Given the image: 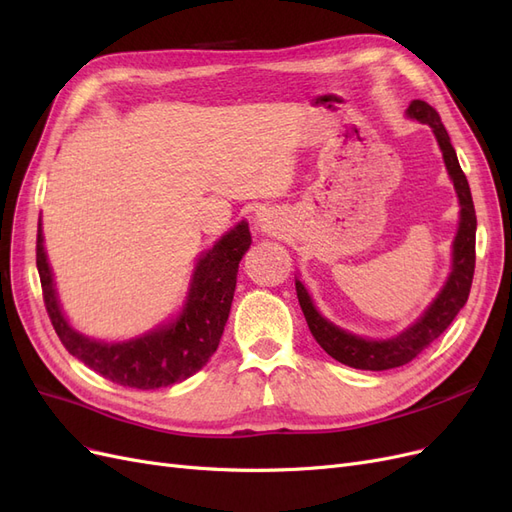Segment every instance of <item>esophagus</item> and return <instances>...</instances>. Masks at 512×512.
<instances>
[{"instance_id":"esophagus-1","label":"esophagus","mask_w":512,"mask_h":512,"mask_svg":"<svg viewBox=\"0 0 512 512\" xmlns=\"http://www.w3.org/2000/svg\"><path fill=\"white\" fill-rule=\"evenodd\" d=\"M256 222H258V224H262V228H265V218H262V215H260V213L256 215Z\"/></svg>"}]
</instances>
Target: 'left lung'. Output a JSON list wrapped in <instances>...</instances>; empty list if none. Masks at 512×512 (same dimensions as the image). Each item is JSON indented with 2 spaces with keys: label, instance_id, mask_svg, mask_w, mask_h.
<instances>
[{
  "label": "left lung",
  "instance_id": "1",
  "mask_svg": "<svg viewBox=\"0 0 512 512\" xmlns=\"http://www.w3.org/2000/svg\"><path fill=\"white\" fill-rule=\"evenodd\" d=\"M406 117L418 123H427L433 136H436L438 147L442 151V160L446 166V173L451 177L453 188L459 200V222L457 232L451 247V271L440 292L433 297V301L425 307V312L418 316L408 327L391 337H363L352 331L337 327L335 322L324 318L307 292L305 284L297 280V297L303 309V316L307 320V327L312 331L314 339L320 348L333 356L335 361L344 363L354 369H369V371H384L410 363L414 356L425 350L433 339L440 337L448 324L459 314V309L466 305L468 294L472 288L474 277V245H476V213L470 194V185L466 175L459 166L457 153L451 145V136H448L444 123L436 108L429 106L423 100H412L406 108Z\"/></svg>",
  "mask_w": 512,
  "mask_h": 512
}]
</instances>
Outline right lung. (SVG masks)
<instances>
[{
	"label": "right lung",
	"instance_id": "obj_1",
	"mask_svg": "<svg viewBox=\"0 0 512 512\" xmlns=\"http://www.w3.org/2000/svg\"><path fill=\"white\" fill-rule=\"evenodd\" d=\"M250 224L241 220L200 252L190 277L188 294L177 316L147 333L119 342L94 339L74 329L59 303L55 275L46 256L42 218L38 220L36 265L46 312L66 350L100 376L132 389H162L188 380L203 369L220 339L235 297L239 262L250 250Z\"/></svg>",
	"mask_w": 512,
	"mask_h": 512
}]
</instances>
